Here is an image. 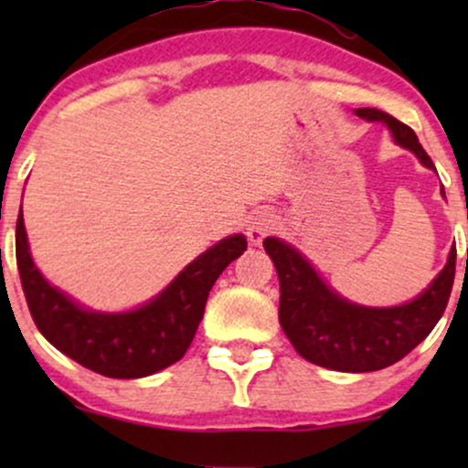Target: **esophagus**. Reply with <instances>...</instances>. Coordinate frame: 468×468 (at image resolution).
<instances>
[{
    "label": "esophagus",
    "instance_id": "obj_1",
    "mask_svg": "<svg viewBox=\"0 0 468 468\" xmlns=\"http://www.w3.org/2000/svg\"><path fill=\"white\" fill-rule=\"evenodd\" d=\"M272 229H275V216L271 211H257L246 227V235L252 246H260L266 235L272 233Z\"/></svg>",
    "mask_w": 468,
    "mask_h": 468
}]
</instances>
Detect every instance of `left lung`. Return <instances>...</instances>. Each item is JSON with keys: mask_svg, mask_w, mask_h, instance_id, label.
<instances>
[{"mask_svg": "<svg viewBox=\"0 0 468 468\" xmlns=\"http://www.w3.org/2000/svg\"><path fill=\"white\" fill-rule=\"evenodd\" d=\"M356 116L389 127L394 141L436 169L418 143L416 132L388 112L361 107ZM444 193V191H442ZM279 277V324L305 361L336 372H376L405 358L436 327L449 303L455 279V246L447 266L410 303L394 308H367L338 297L314 272L308 260L277 238H266Z\"/></svg>", "mask_w": 468, "mask_h": 468, "instance_id": "1", "label": "left lung"}]
</instances>
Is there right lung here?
I'll return each mask as SVG.
<instances>
[{"label":"right lung","mask_w":468,"mask_h":468,"mask_svg":"<svg viewBox=\"0 0 468 468\" xmlns=\"http://www.w3.org/2000/svg\"><path fill=\"white\" fill-rule=\"evenodd\" d=\"M15 244L21 288L41 335L72 361L110 378H143L180 361L196 336L213 283L246 250L244 235H230L193 260L149 303L107 314L80 308L46 282L30 257L21 213Z\"/></svg>","instance_id":"right-lung-1"}]
</instances>
